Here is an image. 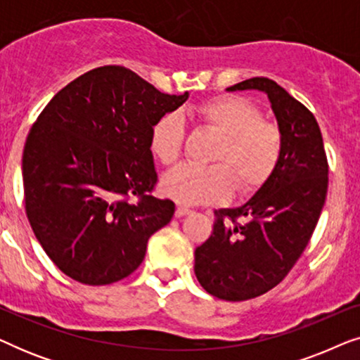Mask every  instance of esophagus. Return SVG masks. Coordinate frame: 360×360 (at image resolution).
I'll return each mask as SVG.
<instances>
[{
  "mask_svg": "<svg viewBox=\"0 0 360 360\" xmlns=\"http://www.w3.org/2000/svg\"><path fill=\"white\" fill-rule=\"evenodd\" d=\"M190 208H186V206H181V205H179L176 206V210H175V216L176 218H181V216H186L190 213Z\"/></svg>",
  "mask_w": 360,
  "mask_h": 360,
  "instance_id": "1",
  "label": "esophagus"
}]
</instances>
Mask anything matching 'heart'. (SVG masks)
<instances>
[{"instance_id":"obj_1","label":"heart","mask_w":360,"mask_h":360,"mask_svg":"<svg viewBox=\"0 0 360 360\" xmlns=\"http://www.w3.org/2000/svg\"><path fill=\"white\" fill-rule=\"evenodd\" d=\"M200 124L221 136L211 162L200 167L181 164L162 176V191L184 205L214 203L231 191L252 193L267 181L282 160L283 132L262 120V112L243 96H216L195 106ZM185 126L176 112H165L150 127L149 149L157 160L170 165L179 159Z\"/></svg>"}]
</instances>
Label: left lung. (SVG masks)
I'll return each instance as SVG.
<instances>
[{
	"instance_id": "1",
	"label": "left lung",
	"mask_w": 360,
	"mask_h": 360,
	"mask_svg": "<svg viewBox=\"0 0 360 360\" xmlns=\"http://www.w3.org/2000/svg\"><path fill=\"white\" fill-rule=\"evenodd\" d=\"M269 96L283 132V155L272 176L239 208L216 210L213 233L195 250L201 287L226 302L267 293L303 254L328 193V159L313 112L265 77L226 88Z\"/></svg>"
}]
</instances>
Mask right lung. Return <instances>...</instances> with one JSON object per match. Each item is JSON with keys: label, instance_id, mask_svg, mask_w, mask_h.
Returning a JSON list of instances; mask_svg holds the SVG:
<instances>
[{"label": "right lung", "instance_id": "1", "mask_svg": "<svg viewBox=\"0 0 360 360\" xmlns=\"http://www.w3.org/2000/svg\"><path fill=\"white\" fill-rule=\"evenodd\" d=\"M188 100L167 95L129 68L98 67L44 108L22 154L26 214L42 249L68 277L110 285L144 260L147 240L175 203L157 184L150 127ZM134 194L137 204L127 198Z\"/></svg>", "mask_w": 360, "mask_h": 360}]
</instances>
